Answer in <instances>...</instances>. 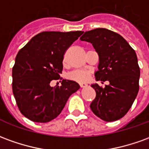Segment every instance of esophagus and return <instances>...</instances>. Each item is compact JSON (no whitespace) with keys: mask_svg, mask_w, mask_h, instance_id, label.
<instances>
[{"mask_svg":"<svg viewBox=\"0 0 149 149\" xmlns=\"http://www.w3.org/2000/svg\"><path fill=\"white\" fill-rule=\"evenodd\" d=\"M80 86H81V88H84V87H86V86H87V84H85V83H80Z\"/></svg>","mask_w":149,"mask_h":149,"instance_id":"esophagus-1","label":"esophagus"}]
</instances>
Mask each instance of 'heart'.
Listing matches in <instances>:
<instances>
[{
  "label": "heart",
  "instance_id": "heart-1",
  "mask_svg": "<svg viewBox=\"0 0 149 149\" xmlns=\"http://www.w3.org/2000/svg\"><path fill=\"white\" fill-rule=\"evenodd\" d=\"M90 77V72L87 70H75L68 75V77L77 82L87 81Z\"/></svg>",
  "mask_w": 149,
  "mask_h": 149
}]
</instances>
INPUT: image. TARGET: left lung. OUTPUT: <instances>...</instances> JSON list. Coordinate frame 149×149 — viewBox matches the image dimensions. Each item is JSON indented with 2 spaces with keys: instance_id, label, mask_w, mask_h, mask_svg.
I'll list each match as a JSON object with an SVG mask.
<instances>
[{
  "instance_id": "1",
  "label": "left lung",
  "mask_w": 149,
  "mask_h": 149,
  "mask_svg": "<svg viewBox=\"0 0 149 149\" xmlns=\"http://www.w3.org/2000/svg\"><path fill=\"white\" fill-rule=\"evenodd\" d=\"M80 39L92 43L98 54L96 81L110 82L105 88L91 85L96 97L90 109L104 121H116L127 113L139 91L140 71L136 52L121 35L105 28L85 31Z\"/></svg>"
}]
</instances>
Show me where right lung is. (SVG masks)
<instances>
[{
	"instance_id": "1",
	"label": "right lung",
	"mask_w": 149,
	"mask_h": 149,
	"mask_svg": "<svg viewBox=\"0 0 149 149\" xmlns=\"http://www.w3.org/2000/svg\"><path fill=\"white\" fill-rule=\"evenodd\" d=\"M82 31H44L34 36L18 52L12 71L13 93L21 113L30 120L47 123L61 113L68 97L80 89L74 81L60 78L65 51Z\"/></svg>"
}]
</instances>
